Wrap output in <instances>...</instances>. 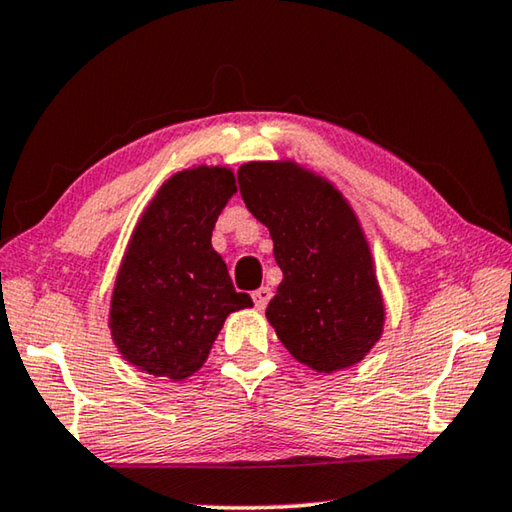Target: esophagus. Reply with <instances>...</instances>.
Wrapping results in <instances>:
<instances>
[{
	"label": "esophagus",
	"mask_w": 512,
	"mask_h": 512,
	"mask_svg": "<svg viewBox=\"0 0 512 512\" xmlns=\"http://www.w3.org/2000/svg\"><path fill=\"white\" fill-rule=\"evenodd\" d=\"M271 296H273V291L268 289V287H259L257 291H253L255 307H257V309H264V307L268 305V300H271Z\"/></svg>",
	"instance_id": "obj_1"
}]
</instances>
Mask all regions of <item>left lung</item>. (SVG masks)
<instances>
[{"instance_id": "left-lung-1", "label": "left lung", "mask_w": 512, "mask_h": 512, "mask_svg": "<svg viewBox=\"0 0 512 512\" xmlns=\"http://www.w3.org/2000/svg\"><path fill=\"white\" fill-rule=\"evenodd\" d=\"M237 180L284 275L266 307L277 339L316 372L359 363L384 332V298L352 207L296 162H248Z\"/></svg>"}]
</instances>
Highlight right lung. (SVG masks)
I'll return each instance as SVG.
<instances>
[{
  "label": "right lung",
  "mask_w": 512,
  "mask_h": 512,
  "mask_svg": "<svg viewBox=\"0 0 512 512\" xmlns=\"http://www.w3.org/2000/svg\"><path fill=\"white\" fill-rule=\"evenodd\" d=\"M235 192L225 167L180 171L137 221L112 291L110 332L121 357L149 375H194L225 318L253 307L212 248L214 223Z\"/></svg>",
  "instance_id": "add662e5"
}]
</instances>
